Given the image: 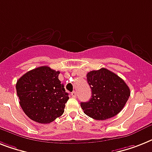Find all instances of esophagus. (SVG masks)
<instances>
[{
	"label": "esophagus",
	"mask_w": 152,
	"mask_h": 152,
	"mask_svg": "<svg viewBox=\"0 0 152 152\" xmlns=\"http://www.w3.org/2000/svg\"><path fill=\"white\" fill-rule=\"evenodd\" d=\"M71 96L72 97H76V91H72V93H71Z\"/></svg>",
	"instance_id": "obj_1"
}]
</instances>
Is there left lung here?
Here are the masks:
<instances>
[{
    "mask_svg": "<svg viewBox=\"0 0 152 152\" xmlns=\"http://www.w3.org/2000/svg\"><path fill=\"white\" fill-rule=\"evenodd\" d=\"M87 80L92 95L89 102L80 104L85 114L92 119L104 120L122 111L130 96L129 87L123 79L102 68L89 72Z\"/></svg>",
    "mask_w": 152,
    "mask_h": 152,
    "instance_id": "1",
    "label": "left lung"
}]
</instances>
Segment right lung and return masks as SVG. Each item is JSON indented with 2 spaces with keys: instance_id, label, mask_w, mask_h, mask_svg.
<instances>
[{
  "instance_id": "add662e5",
  "label": "right lung",
  "mask_w": 152,
  "mask_h": 152,
  "mask_svg": "<svg viewBox=\"0 0 152 152\" xmlns=\"http://www.w3.org/2000/svg\"><path fill=\"white\" fill-rule=\"evenodd\" d=\"M59 73L48 66H40L17 80L19 104L32 120L46 124L63 114L69 94L58 80Z\"/></svg>"
}]
</instances>
